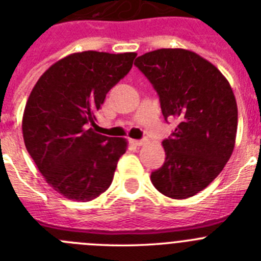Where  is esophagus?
Instances as JSON below:
<instances>
[{"mask_svg":"<svg viewBox=\"0 0 261 261\" xmlns=\"http://www.w3.org/2000/svg\"><path fill=\"white\" fill-rule=\"evenodd\" d=\"M133 143H134V144H135V145H139V147H140V145H144L145 144V139H140V140H133Z\"/></svg>","mask_w":261,"mask_h":261,"instance_id":"1","label":"esophagus"}]
</instances>
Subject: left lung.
I'll list each match as a JSON object with an SVG mask.
<instances>
[{
	"label": "left lung",
	"mask_w": 261,
	"mask_h": 261,
	"mask_svg": "<svg viewBox=\"0 0 261 261\" xmlns=\"http://www.w3.org/2000/svg\"><path fill=\"white\" fill-rule=\"evenodd\" d=\"M152 83L165 119L179 123L163 142L165 163L151 174L171 199L191 198L222 171L236 144L238 108L221 71L186 49H157L134 63Z\"/></svg>",
	"instance_id": "1"
}]
</instances>
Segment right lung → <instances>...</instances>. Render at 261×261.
Listing matches in <instances>:
<instances>
[{
    "instance_id": "1",
    "label": "right lung",
    "mask_w": 261,
    "mask_h": 261,
    "mask_svg": "<svg viewBox=\"0 0 261 261\" xmlns=\"http://www.w3.org/2000/svg\"><path fill=\"white\" fill-rule=\"evenodd\" d=\"M135 57L74 53L51 65L31 91L22 121L25 148L46 182L65 198L90 201L109 189L127 142L95 133L91 126Z\"/></svg>"
}]
</instances>
